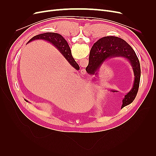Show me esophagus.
I'll list each match as a JSON object with an SVG mask.
<instances>
[{
    "mask_svg": "<svg viewBox=\"0 0 156 156\" xmlns=\"http://www.w3.org/2000/svg\"><path fill=\"white\" fill-rule=\"evenodd\" d=\"M82 72H83V73H84V74L87 73V72H86L85 69H84V70H82Z\"/></svg>",
    "mask_w": 156,
    "mask_h": 156,
    "instance_id": "1",
    "label": "esophagus"
}]
</instances>
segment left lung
<instances>
[{"instance_id": "1", "label": "left lung", "mask_w": 156, "mask_h": 156, "mask_svg": "<svg viewBox=\"0 0 156 156\" xmlns=\"http://www.w3.org/2000/svg\"><path fill=\"white\" fill-rule=\"evenodd\" d=\"M92 48V57L89 58L88 65L86 68L87 73L90 75H97V71L108 58L123 57L128 60L133 68L135 80L133 87L122 100L121 108L129 105L133 101L137 94L140 77V62L135 52L126 41L115 36L102 37L94 44ZM111 91L117 92L115 90Z\"/></svg>"}]
</instances>
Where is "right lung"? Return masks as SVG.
I'll list each match as a JSON object with an SVG mask.
<instances>
[{
    "label": "right lung",
    "instance_id": "1",
    "mask_svg": "<svg viewBox=\"0 0 156 156\" xmlns=\"http://www.w3.org/2000/svg\"><path fill=\"white\" fill-rule=\"evenodd\" d=\"M35 40H44L50 42L51 44L55 45L61 53L66 59L68 62L76 69H79V66L77 63L73 58L71 53V49L68 42L66 41L64 37L59 34L54 32H47L44 34L35 36L31 38L29 42Z\"/></svg>",
    "mask_w": 156,
    "mask_h": 156
}]
</instances>
